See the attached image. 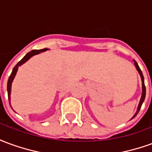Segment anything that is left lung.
Returning <instances> with one entry per match:
<instances>
[{
  "instance_id": "obj_1",
  "label": "left lung",
  "mask_w": 152,
  "mask_h": 152,
  "mask_svg": "<svg viewBox=\"0 0 152 152\" xmlns=\"http://www.w3.org/2000/svg\"><path fill=\"white\" fill-rule=\"evenodd\" d=\"M134 65L136 66V69L137 70V72L139 73V75L141 76V79H142V97H141V99H140V102H139V104H138V107H137V112L136 113L134 114V115L132 117V119H134L137 114L138 113V112L140 111L141 109V107H142V102H144V100H145V97H146V87H145V84H144V77H143V75H142V71H141L140 67L138 66V64L137 63V62L134 60Z\"/></svg>"
}]
</instances>
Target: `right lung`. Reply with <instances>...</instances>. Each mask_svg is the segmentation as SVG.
I'll return each mask as SVG.
<instances>
[{"label":"right lung","instance_id":"1","mask_svg":"<svg viewBox=\"0 0 152 152\" xmlns=\"http://www.w3.org/2000/svg\"><path fill=\"white\" fill-rule=\"evenodd\" d=\"M48 49H43V50H33L30 51V52H28L26 55H25L23 58H22L19 62H18L15 66L13 68V71H12L11 74H10V76L9 77L8 80V83H7V92H8V99L9 101H10V93H11V85L12 82H13V80L15 79V76L16 75V73H17V71H18V66H21L22 64H23L24 63H26L27 61H28L29 58H31V57L34 56L36 54H38V53H42V52H45V51H46Z\"/></svg>","mask_w":152,"mask_h":152}]
</instances>
